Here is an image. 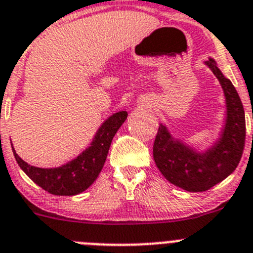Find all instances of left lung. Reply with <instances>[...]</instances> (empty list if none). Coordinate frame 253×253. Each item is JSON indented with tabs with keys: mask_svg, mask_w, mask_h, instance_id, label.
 <instances>
[{
	"mask_svg": "<svg viewBox=\"0 0 253 253\" xmlns=\"http://www.w3.org/2000/svg\"><path fill=\"white\" fill-rule=\"evenodd\" d=\"M222 87L226 100L225 126L216 142L197 151L174 138L165 125H160L153 143V160L169 182L188 192H202L223 181L237 167L245 147V110L232 82L223 76L213 58L206 61Z\"/></svg>",
	"mask_w": 253,
	"mask_h": 253,
	"instance_id": "8db88e82",
	"label": "left lung"
}]
</instances>
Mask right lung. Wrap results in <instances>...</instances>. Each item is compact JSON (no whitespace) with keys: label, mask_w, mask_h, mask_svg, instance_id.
I'll return each mask as SVG.
<instances>
[{"label":"right lung","mask_w":253,"mask_h":253,"mask_svg":"<svg viewBox=\"0 0 253 253\" xmlns=\"http://www.w3.org/2000/svg\"><path fill=\"white\" fill-rule=\"evenodd\" d=\"M127 119L126 111L110 116L94 134L88 148L76 159L55 169H41L28 165L16 153L18 166L36 185L56 196H75L86 191L100 174L105 165L113 136Z\"/></svg>","instance_id":"right-lung-1"}]
</instances>
